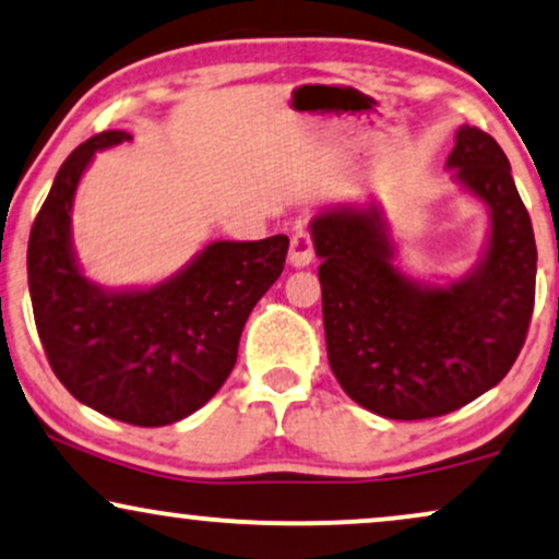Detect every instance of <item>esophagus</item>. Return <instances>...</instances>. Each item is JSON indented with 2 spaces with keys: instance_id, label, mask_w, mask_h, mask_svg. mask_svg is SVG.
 <instances>
[{
  "instance_id": "1",
  "label": "esophagus",
  "mask_w": 559,
  "mask_h": 559,
  "mask_svg": "<svg viewBox=\"0 0 559 559\" xmlns=\"http://www.w3.org/2000/svg\"><path fill=\"white\" fill-rule=\"evenodd\" d=\"M314 260V247L309 231H294L292 235V247H288V263L294 267H307Z\"/></svg>"
}]
</instances>
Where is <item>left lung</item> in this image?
<instances>
[{
  "mask_svg": "<svg viewBox=\"0 0 559 559\" xmlns=\"http://www.w3.org/2000/svg\"><path fill=\"white\" fill-rule=\"evenodd\" d=\"M447 167L490 216L483 255L449 284L400 271L379 203L324 209L309 224L330 369L353 402L390 420L438 418L492 390L532 322L536 242L508 157L462 126Z\"/></svg>",
  "mask_w": 559,
  "mask_h": 559,
  "instance_id": "left-lung-1",
  "label": "left lung"
}]
</instances>
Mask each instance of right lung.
Here are the masks:
<instances>
[{"instance_id":"right-lung-1","label":"right lung","mask_w":559,"mask_h":559,"mask_svg":"<svg viewBox=\"0 0 559 559\" xmlns=\"http://www.w3.org/2000/svg\"><path fill=\"white\" fill-rule=\"evenodd\" d=\"M131 141L103 131L63 162L27 242V284L40 343L82 405L141 428L188 418L237 364L252 307L284 271L288 237L209 242L150 288H103L76 263L72 206L95 152Z\"/></svg>"}]
</instances>
